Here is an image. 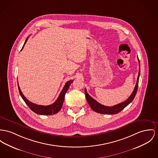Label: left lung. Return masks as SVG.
Returning a JSON list of instances; mask_svg holds the SVG:
<instances>
[{"instance_id": "8db88e82", "label": "left lung", "mask_w": 158, "mask_h": 158, "mask_svg": "<svg viewBox=\"0 0 158 158\" xmlns=\"http://www.w3.org/2000/svg\"><path fill=\"white\" fill-rule=\"evenodd\" d=\"M139 62V72L137 78V83L135 85V87L134 88V90L131 96L123 102H121L118 104L112 106H107L105 105H102L99 104L98 102H97L93 98H92L90 95H89L87 92L86 89L84 90V93L85 95V98L87 99V101L88 104L90 106L91 108L95 111V112L101 113V114H116L120 112L123 109H124L126 106L129 105L134 99L136 94H137V89L138 87V81H139V77L140 75V66H139V61L138 59Z\"/></svg>"}]
</instances>
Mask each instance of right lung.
<instances>
[{
	"instance_id": "obj_1",
	"label": "right lung",
	"mask_w": 158,
	"mask_h": 158,
	"mask_svg": "<svg viewBox=\"0 0 158 158\" xmlns=\"http://www.w3.org/2000/svg\"><path fill=\"white\" fill-rule=\"evenodd\" d=\"M27 40H28V38L26 40L24 44V45H23V46L21 48V50L23 48L24 45L27 42ZM73 80H69V81H67L65 85H64L63 89L61 91V92L58 98L57 99V100L52 104L47 105V106L37 105V104L32 103L31 101H29L27 99H26V97L23 94V93L21 92V89L19 87V83H18V87H19V93H20V95L21 96V98H23L24 101L26 102V104L28 105V106L31 108V110L33 111L34 113H35L36 114H40V115H53V114L57 113L60 110V109L62 108L63 101H64V99L65 94L68 91L70 85L73 83Z\"/></svg>"
}]
</instances>
